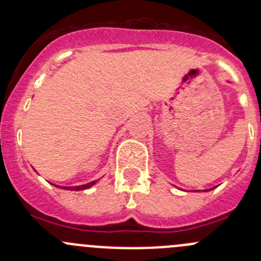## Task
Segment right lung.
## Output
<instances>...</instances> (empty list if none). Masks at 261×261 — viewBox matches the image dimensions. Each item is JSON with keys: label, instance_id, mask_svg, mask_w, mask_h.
<instances>
[{"label": "right lung", "instance_id": "right-lung-1", "mask_svg": "<svg viewBox=\"0 0 261 261\" xmlns=\"http://www.w3.org/2000/svg\"><path fill=\"white\" fill-rule=\"evenodd\" d=\"M97 180L89 181V183L83 184V186H77V187H63V189H69V191H82V189H87L89 187H92L93 184H96Z\"/></svg>", "mask_w": 261, "mask_h": 261}]
</instances>
